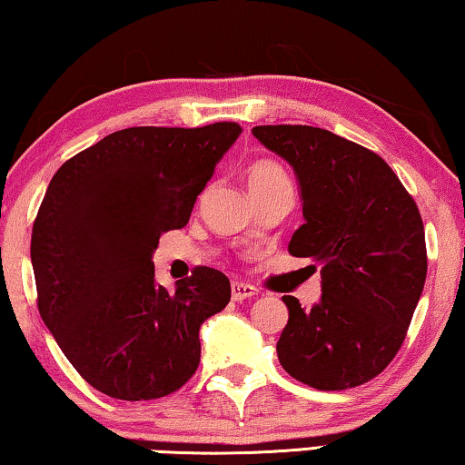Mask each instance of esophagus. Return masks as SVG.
Here are the masks:
<instances>
[{
    "label": "esophagus",
    "mask_w": 465,
    "mask_h": 465,
    "mask_svg": "<svg viewBox=\"0 0 465 465\" xmlns=\"http://www.w3.org/2000/svg\"><path fill=\"white\" fill-rule=\"evenodd\" d=\"M255 293H258V289H255L253 285H247V282L232 281V285H231V298H232V302L252 300Z\"/></svg>",
    "instance_id": "obj_1"
}]
</instances>
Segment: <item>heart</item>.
<instances>
[{"mask_svg":"<svg viewBox=\"0 0 465 465\" xmlns=\"http://www.w3.org/2000/svg\"><path fill=\"white\" fill-rule=\"evenodd\" d=\"M245 183H247L249 193H252V197L271 193L274 188H281V186H292L285 167L272 157L253 159L245 170Z\"/></svg>","mask_w":465,"mask_h":465,"instance_id":"obj_1","label":"heart"}]
</instances>
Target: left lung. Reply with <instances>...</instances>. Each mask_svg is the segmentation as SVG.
<instances>
[{"label":"left lung","instance_id":"obj_1","mask_svg":"<svg viewBox=\"0 0 465 465\" xmlns=\"http://www.w3.org/2000/svg\"><path fill=\"white\" fill-rule=\"evenodd\" d=\"M253 136L298 173L304 224L289 253L321 266L322 298L282 295L285 371L316 390L378 378L399 352L428 272L417 203L378 153L312 125H258Z\"/></svg>","mask_w":465,"mask_h":465}]
</instances>
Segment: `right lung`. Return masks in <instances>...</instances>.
Returning <instances> with one entry per match:
<instances>
[{
  "label": "right lung",
  "mask_w": 465,
  "mask_h": 465,
  "mask_svg": "<svg viewBox=\"0 0 465 465\" xmlns=\"http://www.w3.org/2000/svg\"><path fill=\"white\" fill-rule=\"evenodd\" d=\"M239 134L234 121L127 127L54 173L31 234L37 308L77 373L111 399H161L197 371L199 327L231 302V282L197 266L167 292L151 255L161 232L188 224Z\"/></svg>",
  "instance_id": "add662e5"
}]
</instances>
